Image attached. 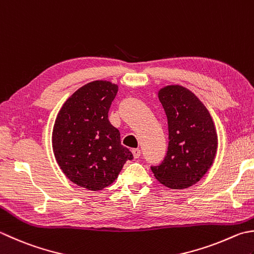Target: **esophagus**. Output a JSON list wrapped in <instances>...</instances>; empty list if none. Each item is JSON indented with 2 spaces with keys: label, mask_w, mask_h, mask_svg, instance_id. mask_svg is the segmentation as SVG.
Returning <instances> with one entry per match:
<instances>
[{
  "label": "esophagus",
  "mask_w": 254,
  "mask_h": 254,
  "mask_svg": "<svg viewBox=\"0 0 254 254\" xmlns=\"http://www.w3.org/2000/svg\"><path fill=\"white\" fill-rule=\"evenodd\" d=\"M132 154H133L134 158H138L141 155V150H140V148H133Z\"/></svg>",
  "instance_id": "34e87169"
}]
</instances>
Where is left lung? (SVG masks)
<instances>
[{"mask_svg": "<svg viewBox=\"0 0 254 254\" xmlns=\"http://www.w3.org/2000/svg\"><path fill=\"white\" fill-rule=\"evenodd\" d=\"M168 124V148L156 180L171 190H184L199 182L215 161L218 136L212 118L195 94L180 84L158 91Z\"/></svg>", "mask_w": 254, "mask_h": 254, "instance_id": "left-lung-1", "label": "left lung"}]
</instances>
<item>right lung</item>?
Wrapping results in <instances>:
<instances>
[{
    "label": "right lung",
    "instance_id": "1",
    "mask_svg": "<svg viewBox=\"0 0 254 254\" xmlns=\"http://www.w3.org/2000/svg\"><path fill=\"white\" fill-rule=\"evenodd\" d=\"M118 86L107 80L84 84L69 97L55 120L52 143L56 162L69 181L101 190L117 180L130 150L108 119Z\"/></svg>",
    "mask_w": 254,
    "mask_h": 254
}]
</instances>
